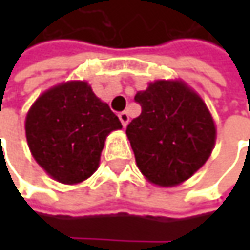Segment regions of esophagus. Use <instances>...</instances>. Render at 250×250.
Wrapping results in <instances>:
<instances>
[{"instance_id":"1","label":"esophagus","mask_w":250,"mask_h":250,"mask_svg":"<svg viewBox=\"0 0 250 250\" xmlns=\"http://www.w3.org/2000/svg\"><path fill=\"white\" fill-rule=\"evenodd\" d=\"M118 117H120L121 124H122V126H126L128 125V122H129V115H128V112L126 111H122L118 114Z\"/></svg>"}]
</instances>
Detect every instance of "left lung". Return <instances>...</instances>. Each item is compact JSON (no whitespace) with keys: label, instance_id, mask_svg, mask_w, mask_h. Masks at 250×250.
Masks as SVG:
<instances>
[{"label":"left lung","instance_id":"1","mask_svg":"<svg viewBox=\"0 0 250 250\" xmlns=\"http://www.w3.org/2000/svg\"><path fill=\"white\" fill-rule=\"evenodd\" d=\"M135 101L142 112L126 135L142 174L160 187L192 177L216 142L214 121L203 100L184 83L157 81Z\"/></svg>","mask_w":250,"mask_h":250}]
</instances>
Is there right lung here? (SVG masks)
<instances>
[{"label": "right lung", "mask_w": 250, "mask_h": 250, "mask_svg": "<svg viewBox=\"0 0 250 250\" xmlns=\"http://www.w3.org/2000/svg\"><path fill=\"white\" fill-rule=\"evenodd\" d=\"M34 160L62 184H78L99 167L107 135L121 129L108 104L86 82H68L42 94L26 117Z\"/></svg>", "instance_id": "right-lung-1"}]
</instances>
